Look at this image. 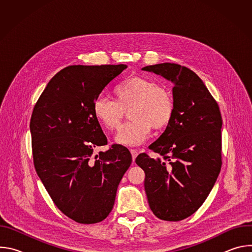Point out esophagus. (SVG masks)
<instances>
[{
  "mask_svg": "<svg viewBox=\"0 0 252 252\" xmlns=\"http://www.w3.org/2000/svg\"><path fill=\"white\" fill-rule=\"evenodd\" d=\"M130 153H131V156H132V160H134L135 158H136V156L138 155V152H137L136 150L131 149V150H130Z\"/></svg>",
  "mask_w": 252,
  "mask_h": 252,
  "instance_id": "1",
  "label": "esophagus"
}]
</instances>
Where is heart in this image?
Wrapping results in <instances>:
<instances>
[{
    "label": "heart",
    "mask_w": 252,
    "mask_h": 252,
    "mask_svg": "<svg viewBox=\"0 0 252 252\" xmlns=\"http://www.w3.org/2000/svg\"><path fill=\"white\" fill-rule=\"evenodd\" d=\"M116 99L98 97L94 103L95 119L109 130L119 129L129 112L132 120L119 132L117 140L126 146H138L151 134L165 129L175 113L171 92L154 79L133 76L125 79L114 89Z\"/></svg>",
    "instance_id": "1"
}]
</instances>
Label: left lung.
Masks as SVG:
<instances>
[{
  "label": "left lung",
  "instance_id": "1",
  "mask_svg": "<svg viewBox=\"0 0 252 252\" xmlns=\"http://www.w3.org/2000/svg\"><path fill=\"white\" fill-rule=\"evenodd\" d=\"M173 83L175 113L170 125L150 146L160 156H137L145 171V190L157 218L183 220L204 202L220 172V106L199 77L187 66L163 63L142 67Z\"/></svg>",
  "mask_w": 252,
  "mask_h": 252
}]
</instances>
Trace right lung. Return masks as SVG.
<instances>
[{
  "mask_svg": "<svg viewBox=\"0 0 252 252\" xmlns=\"http://www.w3.org/2000/svg\"><path fill=\"white\" fill-rule=\"evenodd\" d=\"M126 64L68 65L49 82L30 122L33 165L57 207L83 224L102 221L113 209L117 189L131 163L130 152L107 143L94 114L104 87Z\"/></svg>",
  "mask_w": 252,
  "mask_h": 252,
  "instance_id": "add662e5",
  "label": "right lung"
}]
</instances>
